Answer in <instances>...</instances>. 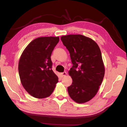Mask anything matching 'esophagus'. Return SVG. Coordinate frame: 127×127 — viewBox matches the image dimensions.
Returning <instances> with one entry per match:
<instances>
[{
	"mask_svg": "<svg viewBox=\"0 0 127 127\" xmlns=\"http://www.w3.org/2000/svg\"><path fill=\"white\" fill-rule=\"evenodd\" d=\"M60 75H61V77H64V76H66V75H67V72H61V74H60Z\"/></svg>",
	"mask_w": 127,
	"mask_h": 127,
	"instance_id": "34e87169",
	"label": "esophagus"
}]
</instances>
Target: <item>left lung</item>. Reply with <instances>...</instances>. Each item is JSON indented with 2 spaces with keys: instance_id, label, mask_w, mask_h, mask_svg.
<instances>
[{
  "instance_id": "left-lung-1",
  "label": "left lung",
  "mask_w": 127,
  "mask_h": 127,
  "mask_svg": "<svg viewBox=\"0 0 127 127\" xmlns=\"http://www.w3.org/2000/svg\"><path fill=\"white\" fill-rule=\"evenodd\" d=\"M61 40L73 64L68 72L72 79L69 95L76 103H86L97 94L104 76L100 49L93 40L80 34L62 36Z\"/></svg>"
}]
</instances>
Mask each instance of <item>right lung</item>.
I'll return each instance as SVG.
<instances>
[{
	"instance_id": "1",
	"label": "right lung",
	"mask_w": 127,
	"mask_h": 127,
	"mask_svg": "<svg viewBox=\"0 0 127 127\" xmlns=\"http://www.w3.org/2000/svg\"><path fill=\"white\" fill-rule=\"evenodd\" d=\"M59 41L58 36L37 37L22 53L18 63L21 82L26 92L34 97L49 96L58 82V77L51 69L50 57Z\"/></svg>"
}]
</instances>
